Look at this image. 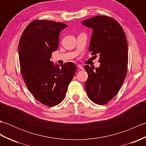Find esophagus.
I'll list each match as a JSON object with an SVG mask.
<instances>
[{
    "label": "esophagus",
    "instance_id": "obj_1",
    "mask_svg": "<svg viewBox=\"0 0 146 146\" xmlns=\"http://www.w3.org/2000/svg\"><path fill=\"white\" fill-rule=\"evenodd\" d=\"M77 66H78V68H79V69H80V70H83V69H84V68H83V66H82V65H81V64H78V65H77Z\"/></svg>",
    "mask_w": 146,
    "mask_h": 146
}]
</instances>
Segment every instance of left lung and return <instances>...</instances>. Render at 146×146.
Masks as SVG:
<instances>
[{"mask_svg":"<svg viewBox=\"0 0 146 146\" xmlns=\"http://www.w3.org/2000/svg\"><path fill=\"white\" fill-rule=\"evenodd\" d=\"M93 29L89 46L92 55L99 56L100 66L85 65L88 73L85 89L88 98L98 105L110 101L123 84L128 64V46L124 31L117 21L107 15H97L83 21Z\"/></svg>","mask_w":146,"mask_h":146,"instance_id":"obj_1","label":"left lung"}]
</instances>
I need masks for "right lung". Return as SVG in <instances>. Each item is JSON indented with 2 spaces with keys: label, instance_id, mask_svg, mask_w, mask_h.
I'll list each match as a JSON object with an SVG mask.
<instances>
[{
  "label": "right lung",
  "instance_id": "1",
  "mask_svg": "<svg viewBox=\"0 0 146 146\" xmlns=\"http://www.w3.org/2000/svg\"><path fill=\"white\" fill-rule=\"evenodd\" d=\"M66 27L51 21H33L24 29L19 43L21 71L25 84L37 100L48 107L63 100L76 70L71 62L60 67L50 61L52 52L58 48L60 33Z\"/></svg>",
  "mask_w": 146,
  "mask_h": 146
}]
</instances>
